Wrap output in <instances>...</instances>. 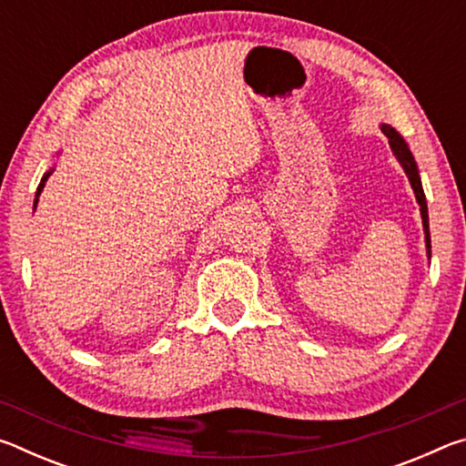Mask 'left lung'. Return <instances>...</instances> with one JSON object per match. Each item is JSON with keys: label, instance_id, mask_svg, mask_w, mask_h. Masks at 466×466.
Segmentation results:
<instances>
[{"label": "left lung", "instance_id": "1", "mask_svg": "<svg viewBox=\"0 0 466 466\" xmlns=\"http://www.w3.org/2000/svg\"><path fill=\"white\" fill-rule=\"evenodd\" d=\"M382 133L386 137H389V144L394 157H397L400 168L405 170V175L409 178V183H411L415 197H417V203H420V209H421V219H423V232H425V247H428V255L431 257V238H430V222H428V203H425V193H423V187H421V178H420V172H417V164L413 160V154L409 152V147L405 144V139L399 136L397 131L389 125H382Z\"/></svg>", "mask_w": 466, "mask_h": 466}]
</instances>
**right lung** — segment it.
I'll list each match as a JSON object with an SVG mask.
<instances>
[{"label": "right lung", "instance_id": "add662e5", "mask_svg": "<svg viewBox=\"0 0 466 466\" xmlns=\"http://www.w3.org/2000/svg\"><path fill=\"white\" fill-rule=\"evenodd\" d=\"M53 172V170H51ZM51 172H46V175L41 178V185H38V188H36V199H35V208H36V203H38V195H41V191H43V187H45V183H46V178L51 177Z\"/></svg>", "mask_w": 466, "mask_h": 466}]
</instances>
